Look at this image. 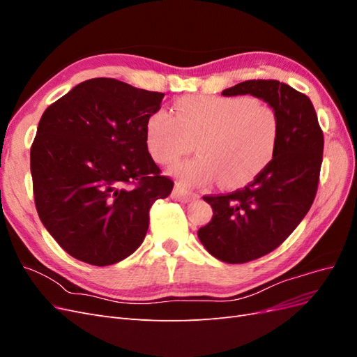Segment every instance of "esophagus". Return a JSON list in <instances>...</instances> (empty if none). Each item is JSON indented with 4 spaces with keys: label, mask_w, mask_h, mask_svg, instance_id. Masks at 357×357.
Returning a JSON list of instances; mask_svg holds the SVG:
<instances>
[{
    "label": "esophagus",
    "mask_w": 357,
    "mask_h": 357,
    "mask_svg": "<svg viewBox=\"0 0 357 357\" xmlns=\"http://www.w3.org/2000/svg\"><path fill=\"white\" fill-rule=\"evenodd\" d=\"M171 197H172V199L180 201V202H189L192 198L197 197V193L185 189L181 185H176L174 190H172V193H171Z\"/></svg>",
    "instance_id": "obj_1"
}]
</instances>
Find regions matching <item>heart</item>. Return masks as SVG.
<instances>
[{
  "mask_svg": "<svg viewBox=\"0 0 357 357\" xmlns=\"http://www.w3.org/2000/svg\"><path fill=\"white\" fill-rule=\"evenodd\" d=\"M280 137L277 112L248 96L192 95L174 104V116L156 110L147 117L144 139L160 165L174 164L197 147L198 156L171 172L183 185L241 186L271 162Z\"/></svg>",
  "mask_w": 357,
  "mask_h": 357,
  "instance_id": "obj_1",
  "label": "heart"
}]
</instances>
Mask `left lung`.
Listing matches in <instances>:
<instances>
[{
  "instance_id": "left-lung-1",
  "label": "left lung",
  "mask_w": 357,
  "mask_h": 357,
  "mask_svg": "<svg viewBox=\"0 0 357 357\" xmlns=\"http://www.w3.org/2000/svg\"><path fill=\"white\" fill-rule=\"evenodd\" d=\"M253 95L277 112L280 137L271 162L243 189L205 195L211 220L198 231L207 252L226 264L262 257L295 231L316 198L323 131L305 93L278 80H247L223 96Z\"/></svg>"
}]
</instances>
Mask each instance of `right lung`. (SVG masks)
I'll return each instance as SVG.
<instances>
[{
	"label": "right lung",
	"mask_w": 357,
	"mask_h": 357,
	"mask_svg": "<svg viewBox=\"0 0 357 357\" xmlns=\"http://www.w3.org/2000/svg\"><path fill=\"white\" fill-rule=\"evenodd\" d=\"M162 98L160 92L98 77L43 113L31 146L36 208L70 256L107 266L142 245L150 207L174 188L144 139L147 117Z\"/></svg>",
	"instance_id": "1"
}]
</instances>
